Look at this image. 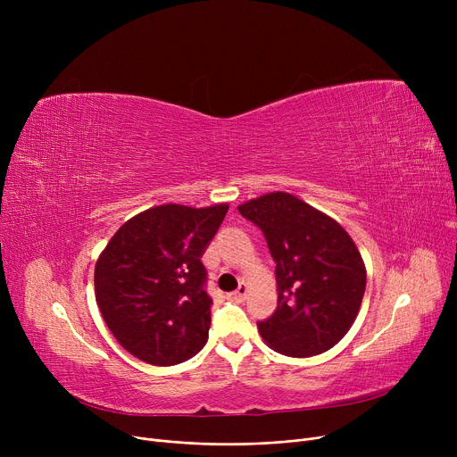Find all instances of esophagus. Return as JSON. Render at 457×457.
Masks as SVG:
<instances>
[{"label": "esophagus", "mask_w": 457, "mask_h": 457, "mask_svg": "<svg viewBox=\"0 0 457 457\" xmlns=\"http://www.w3.org/2000/svg\"><path fill=\"white\" fill-rule=\"evenodd\" d=\"M246 295H248V285L246 283H241L237 287V291H233L231 295H229V298L233 300V302H243L245 298H246Z\"/></svg>", "instance_id": "1"}]
</instances>
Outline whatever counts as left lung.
<instances>
[{"label": "left lung", "mask_w": 457, "mask_h": 457, "mask_svg": "<svg viewBox=\"0 0 457 457\" xmlns=\"http://www.w3.org/2000/svg\"><path fill=\"white\" fill-rule=\"evenodd\" d=\"M237 209L261 228L276 261L278 307L257 322L262 341L289 357L333 348L355 322L367 285L352 237L289 192H269Z\"/></svg>", "instance_id": "left-lung-1"}]
</instances>
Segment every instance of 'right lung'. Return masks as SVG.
<instances>
[{"instance_id": "right-lung-1", "label": "right lung", "mask_w": 457, "mask_h": 457, "mask_svg": "<svg viewBox=\"0 0 457 457\" xmlns=\"http://www.w3.org/2000/svg\"><path fill=\"white\" fill-rule=\"evenodd\" d=\"M228 209L155 205L120 228L96 261V303L114 339L140 361L170 367L205 346L212 302L200 257Z\"/></svg>"}]
</instances>
